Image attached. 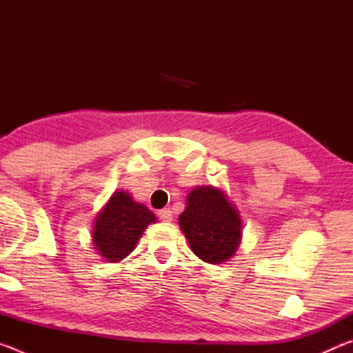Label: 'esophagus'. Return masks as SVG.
<instances>
[{"label":"esophagus","mask_w":353,"mask_h":353,"mask_svg":"<svg viewBox=\"0 0 353 353\" xmlns=\"http://www.w3.org/2000/svg\"><path fill=\"white\" fill-rule=\"evenodd\" d=\"M159 218L162 221H166V223H170V221L172 219V212L170 210V208H163V210L159 212Z\"/></svg>","instance_id":"1"}]
</instances>
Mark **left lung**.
I'll return each instance as SVG.
<instances>
[{
    "instance_id": "8db88e82",
    "label": "left lung",
    "mask_w": 353,
    "mask_h": 353,
    "mask_svg": "<svg viewBox=\"0 0 353 353\" xmlns=\"http://www.w3.org/2000/svg\"><path fill=\"white\" fill-rule=\"evenodd\" d=\"M179 224L190 248L207 263L229 260L241 240V219L223 191L213 187L194 188Z\"/></svg>"
}]
</instances>
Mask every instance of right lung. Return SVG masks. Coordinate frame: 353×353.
Listing matches in <instances>:
<instances>
[{
  "label": "right lung",
  "instance_id": "1",
  "mask_svg": "<svg viewBox=\"0 0 353 353\" xmlns=\"http://www.w3.org/2000/svg\"><path fill=\"white\" fill-rule=\"evenodd\" d=\"M155 223L151 210L124 191H117L98 214L93 244L107 261H119L132 252L146 225Z\"/></svg>",
  "mask_w": 353,
  "mask_h": 353
}]
</instances>
